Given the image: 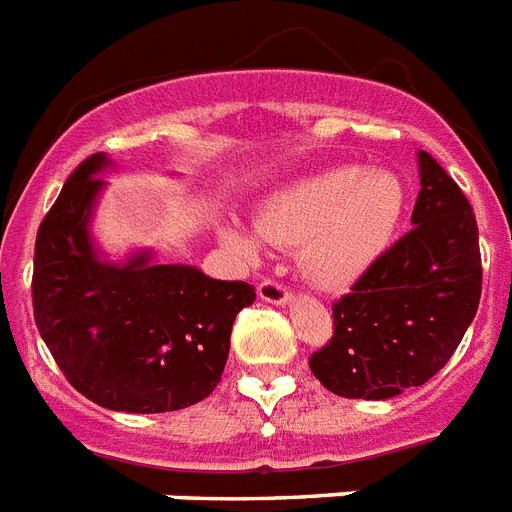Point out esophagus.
<instances>
[{
    "label": "esophagus",
    "instance_id": "obj_1",
    "mask_svg": "<svg viewBox=\"0 0 512 512\" xmlns=\"http://www.w3.org/2000/svg\"><path fill=\"white\" fill-rule=\"evenodd\" d=\"M256 290H259L261 301L274 303V306H280V303L290 301V290H287V287L277 280H261Z\"/></svg>",
    "mask_w": 512,
    "mask_h": 512
}]
</instances>
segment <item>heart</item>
I'll return each instance as SVG.
<instances>
[{
    "instance_id": "1",
    "label": "heart",
    "mask_w": 512,
    "mask_h": 512,
    "mask_svg": "<svg viewBox=\"0 0 512 512\" xmlns=\"http://www.w3.org/2000/svg\"><path fill=\"white\" fill-rule=\"evenodd\" d=\"M405 201L408 193L395 172L335 167L274 190L261 204L256 227L272 246L301 248V269L316 287L340 290L382 259ZM225 240L246 256L259 253L253 232L227 227Z\"/></svg>"
}]
</instances>
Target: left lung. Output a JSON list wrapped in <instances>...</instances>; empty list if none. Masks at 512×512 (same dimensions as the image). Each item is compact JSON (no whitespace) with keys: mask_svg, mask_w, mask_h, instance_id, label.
<instances>
[{"mask_svg":"<svg viewBox=\"0 0 512 512\" xmlns=\"http://www.w3.org/2000/svg\"><path fill=\"white\" fill-rule=\"evenodd\" d=\"M413 227L332 306V340L308 358L340 398L387 400L437 374L481 298L474 209L432 154L418 151Z\"/></svg>","mask_w":512,"mask_h":512,"instance_id":"8db88e82","label":"left lung"}]
</instances>
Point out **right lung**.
Masks as SVG:
<instances>
[{"label": "right lung", "instance_id": "right-lung-1", "mask_svg": "<svg viewBox=\"0 0 512 512\" xmlns=\"http://www.w3.org/2000/svg\"><path fill=\"white\" fill-rule=\"evenodd\" d=\"M109 159L88 156L38 227L33 319L80 395L125 413L180 411L222 379L235 316L256 301L248 282L211 280L149 251L125 264L96 253L88 219Z\"/></svg>", "mask_w": 512, "mask_h": 512}]
</instances>
